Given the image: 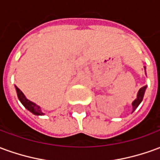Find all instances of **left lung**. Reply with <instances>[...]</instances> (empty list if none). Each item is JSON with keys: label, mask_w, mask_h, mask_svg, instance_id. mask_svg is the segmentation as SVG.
<instances>
[{"label": "left lung", "mask_w": 160, "mask_h": 160, "mask_svg": "<svg viewBox=\"0 0 160 160\" xmlns=\"http://www.w3.org/2000/svg\"><path fill=\"white\" fill-rule=\"evenodd\" d=\"M146 88H147V86L141 87V89L139 90V92H138L137 98H136V99L133 102V104H132V105H133V111H134V110L138 107V105L141 104V102L142 101V99H143V96H144Z\"/></svg>", "instance_id": "obj_1"}]
</instances>
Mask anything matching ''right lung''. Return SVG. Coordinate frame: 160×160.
<instances>
[{"instance_id":"1","label":"right lung","mask_w":160,"mask_h":160,"mask_svg":"<svg viewBox=\"0 0 160 160\" xmlns=\"http://www.w3.org/2000/svg\"><path fill=\"white\" fill-rule=\"evenodd\" d=\"M16 91H17V95H18V98H19V101L22 103V104L25 106V107L30 111L31 112H32L34 115H43V113L41 111V108L38 106V105H37L36 104H34L33 102L32 101L28 100L26 97H25V95L21 91L19 90V88L16 87Z\"/></svg>"}]
</instances>
